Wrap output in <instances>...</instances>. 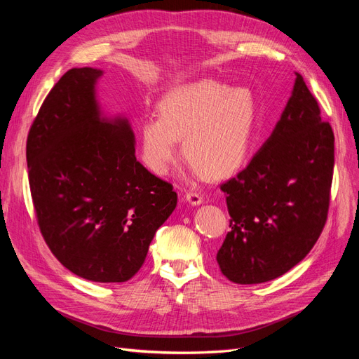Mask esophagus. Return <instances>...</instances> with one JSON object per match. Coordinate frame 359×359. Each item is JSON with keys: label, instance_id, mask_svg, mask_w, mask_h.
<instances>
[{"label": "esophagus", "instance_id": "34e87169", "mask_svg": "<svg viewBox=\"0 0 359 359\" xmlns=\"http://www.w3.org/2000/svg\"><path fill=\"white\" fill-rule=\"evenodd\" d=\"M184 199H186L193 206H198V205H201L203 202V196H202L201 193H196V191L186 193V196H184Z\"/></svg>", "mask_w": 359, "mask_h": 359}]
</instances>
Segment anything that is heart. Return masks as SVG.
<instances>
[{"instance_id":"heart-1","label":"heart","mask_w":359,"mask_h":359,"mask_svg":"<svg viewBox=\"0 0 359 359\" xmlns=\"http://www.w3.org/2000/svg\"><path fill=\"white\" fill-rule=\"evenodd\" d=\"M157 114L139 127L140 158L157 175L177 161L178 139L194 169L211 178L229 175L245 160L256 118L250 90L211 79L177 85L163 94Z\"/></svg>"}]
</instances>
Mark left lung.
Instances as JSON below:
<instances>
[{"instance_id":"left-lung-1","label":"left lung","mask_w":359,"mask_h":359,"mask_svg":"<svg viewBox=\"0 0 359 359\" xmlns=\"http://www.w3.org/2000/svg\"><path fill=\"white\" fill-rule=\"evenodd\" d=\"M290 99L273 133L248 166L222 184L231 232L217 262L238 285L287 273L309 255L327 222L334 170V133L295 73Z\"/></svg>"}]
</instances>
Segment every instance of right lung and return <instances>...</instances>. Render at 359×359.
Wrapping results in <instances>:
<instances>
[{"label":"right lung","mask_w":359,"mask_h":359,"mask_svg":"<svg viewBox=\"0 0 359 359\" xmlns=\"http://www.w3.org/2000/svg\"><path fill=\"white\" fill-rule=\"evenodd\" d=\"M102 76L72 69L50 90L28 133V178L40 232L60 262L85 280L121 283L144 265L178 196L136 160L128 119L100 109Z\"/></svg>","instance_id":"obj_1"}]
</instances>
